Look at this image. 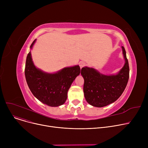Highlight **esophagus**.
<instances>
[{
	"label": "esophagus",
	"instance_id": "esophagus-1",
	"mask_svg": "<svg viewBox=\"0 0 148 148\" xmlns=\"http://www.w3.org/2000/svg\"><path fill=\"white\" fill-rule=\"evenodd\" d=\"M84 65H85V63H84V62H80V63H79V66H80V67L81 69H82Z\"/></svg>",
	"mask_w": 148,
	"mask_h": 148
}]
</instances>
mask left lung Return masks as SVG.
<instances>
[{
	"mask_svg": "<svg viewBox=\"0 0 148 148\" xmlns=\"http://www.w3.org/2000/svg\"><path fill=\"white\" fill-rule=\"evenodd\" d=\"M125 64L116 74L106 75L94 68L84 66L81 70L84 79L83 92L86 101L92 106L103 107L117 100L125 90L129 79V65L123 46Z\"/></svg>",
	"mask_w": 148,
	"mask_h": 148,
	"instance_id": "1",
	"label": "left lung"
}]
</instances>
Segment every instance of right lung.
Here are the masks:
<instances>
[{
	"mask_svg": "<svg viewBox=\"0 0 148 148\" xmlns=\"http://www.w3.org/2000/svg\"><path fill=\"white\" fill-rule=\"evenodd\" d=\"M36 40L31 44L32 49ZM25 77L33 95L41 103L51 107L64 104L72 83L80 73L79 65L65 67L54 73H49L36 67L31 51L28 53L25 66Z\"/></svg>",
	"mask_w": 148,
	"mask_h": 148,
	"instance_id": "obj_1",
	"label": "right lung"
}]
</instances>
